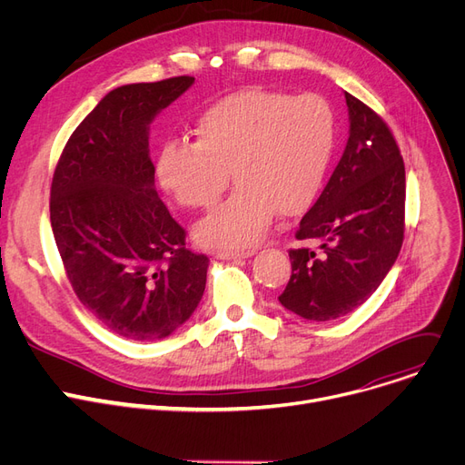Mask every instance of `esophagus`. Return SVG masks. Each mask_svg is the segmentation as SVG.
<instances>
[{
    "label": "esophagus",
    "mask_w": 465,
    "mask_h": 465,
    "mask_svg": "<svg viewBox=\"0 0 465 465\" xmlns=\"http://www.w3.org/2000/svg\"><path fill=\"white\" fill-rule=\"evenodd\" d=\"M255 252L248 250V252H217L215 259H222V261H238V259H248L252 257Z\"/></svg>",
    "instance_id": "34e87169"
}]
</instances>
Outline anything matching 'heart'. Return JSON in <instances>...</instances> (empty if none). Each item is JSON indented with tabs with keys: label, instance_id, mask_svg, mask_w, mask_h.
I'll return each mask as SVG.
<instances>
[{
	"label": "heart",
	"instance_id": "b5f03b06",
	"mask_svg": "<svg viewBox=\"0 0 465 465\" xmlns=\"http://www.w3.org/2000/svg\"><path fill=\"white\" fill-rule=\"evenodd\" d=\"M195 134V144L171 141L159 150V182L182 206L208 208L231 171L236 189L197 223L195 238L206 248L248 250L276 208L294 213L315 195L332 152L334 116L319 95L250 88L206 108Z\"/></svg>",
	"mask_w": 465,
	"mask_h": 465
}]
</instances>
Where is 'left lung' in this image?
Returning a JSON list of instances; mask_svg holds the SVG:
<instances>
[{
	"label": "left lung",
	"mask_w": 465,
	"mask_h": 465,
	"mask_svg": "<svg viewBox=\"0 0 465 465\" xmlns=\"http://www.w3.org/2000/svg\"><path fill=\"white\" fill-rule=\"evenodd\" d=\"M349 139L317 203L300 220L292 274L280 294L285 310L332 321L362 306L385 280L403 242L405 169L387 124L345 92Z\"/></svg>",
	"instance_id": "1"
}]
</instances>
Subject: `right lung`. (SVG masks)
<instances>
[{"label":"right lung","mask_w":465,"mask_h":465,"mask_svg":"<svg viewBox=\"0 0 465 465\" xmlns=\"http://www.w3.org/2000/svg\"><path fill=\"white\" fill-rule=\"evenodd\" d=\"M193 82L174 76L108 92L54 171L50 223L67 278L84 308L125 340L169 338L206 287L210 261L185 248L159 199L148 144L155 116Z\"/></svg>","instance_id":"obj_1"}]
</instances>
